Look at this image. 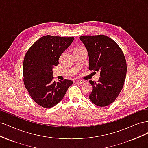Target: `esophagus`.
Here are the masks:
<instances>
[{
  "label": "esophagus",
  "instance_id": "obj_1",
  "mask_svg": "<svg viewBox=\"0 0 148 148\" xmlns=\"http://www.w3.org/2000/svg\"><path fill=\"white\" fill-rule=\"evenodd\" d=\"M77 83H78L79 84H85L86 83V81H84V80H78V81L77 82Z\"/></svg>",
  "mask_w": 148,
  "mask_h": 148
}]
</instances>
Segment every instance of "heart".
<instances>
[{"mask_svg": "<svg viewBox=\"0 0 148 148\" xmlns=\"http://www.w3.org/2000/svg\"><path fill=\"white\" fill-rule=\"evenodd\" d=\"M82 49H84L83 47H78L75 49V51H79V50H82Z\"/></svg>", "mask_w": 148, "mask_h": 148, "instance_id": "heart-1", "label": "heart"}]
</instances>
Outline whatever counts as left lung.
<instances>
[{"mask_svg":"<svg viewBox=\"0 0 148 148\" xmlns=\"http://www.w3.org/2000/svg\"><path fill=\"white\" fill-rule=\"evenodd\" d=\"M80 40L89 56V70L99 71L97 83H89L92 91L89 99L95 105L105 107L112 104L122 91L126 78L127 63L122 49L104 35L83 36Z\"/></svg>","mask_w":148,"mask_h":148,"instance_id":"1","label":"left lung"}]
</instances>
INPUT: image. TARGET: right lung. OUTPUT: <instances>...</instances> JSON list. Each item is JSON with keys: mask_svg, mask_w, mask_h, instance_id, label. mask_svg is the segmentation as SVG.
I'll use <instances>...</instances> for the list:
<instances>
[{"mask_svg": "<svg viewBox=\"0 0 148 148\" xmlns=\"http://www.w3.org/2000/svg\"><path fill=\"white\" fill-rule=\"evenodd\" d=\"M74 38L47 35L39 38L26 52L23 61V82L31 98L44 108H51L63 99L73 84L69 79L53 81V66Z\"/></svg>", "mask_w": 148, "mask_h": 148, "instance_id": "obj_1", "label": "right lung"}]
</instances>
